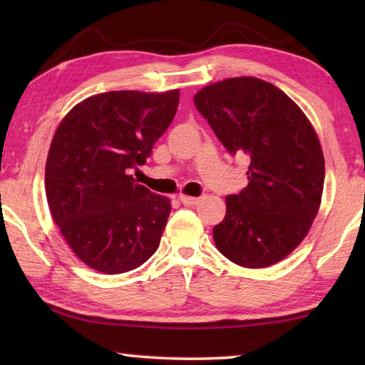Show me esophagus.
<instances>
[{
	"mask_svg": "<svg viewBox=\"0 0 365 365\" xmlns=\"http://www.w3.org/2000/svg\"><path fill=\"white\" fill-rule=\"evenodd\" d=\"M178 200H180L182 205H185V206H195V205H197V201H200V197L180 195V196H178Z\"/></svg>",
	"mask_w": 365,
	"mask_h": 365,
	"instance_id": "obj_1",
	"label": "esophagus"
}]
</instances>
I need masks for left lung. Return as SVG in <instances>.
<instances>
[{
	"instance_id": "left-lung-1",
	"label": "left lung",
	"mask_w": 365,
	"mask_h": 365,
	"mask_svg": "<svg viewBox=\"0 0 365 365\" xmlns=\"http://www.w3.org/2000/svg\"><path fill=\"white\" fill-rule=\"evenodd\" d=\"M196 109L232 156L250 160L248 187L227 196L217 250L242 267H267L298 246L322 200L325 163L311 122L292 98L256 77L211 83Z\"/></svg>"
}]
</instances>
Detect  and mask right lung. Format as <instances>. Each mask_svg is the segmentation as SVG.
Returning <instances> with one entry per match:
<instances>
[{"label":"right lung","instance_id":"obj_1","mask_svg":"<svg viewBox=\"0 0 365 365\" xmlns=\"http://www.w3.org/2000/svg\"><path fill=\"white\" fill-rule=\"evenodd\" d=\"M178 98V90L108 91L78 103L59 123L46 159V200L88 267L123 274L156 252L170 201L130 174L174 120Z\"/></svg>","mask_w":365,"mask_h":365}]
</instances>
